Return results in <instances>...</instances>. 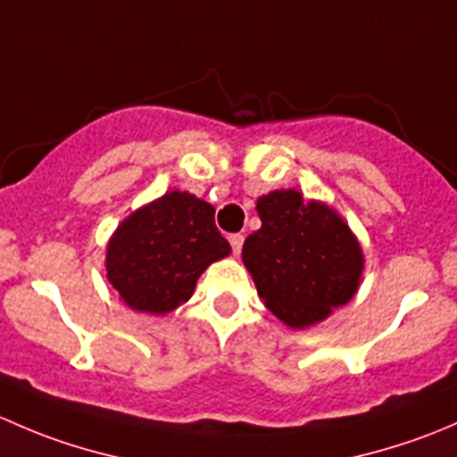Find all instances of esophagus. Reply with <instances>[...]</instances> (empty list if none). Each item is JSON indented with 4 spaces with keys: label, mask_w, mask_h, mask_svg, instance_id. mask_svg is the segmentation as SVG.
<instances>
[{
    "label": "esophagus",
    "mask_w": 457,
    "mask_h": 457,
    "mask_svg": "<svg viewBox=\"0 0 457 457\" xmlns=\"http://www.w3.org/2000/svg\"><path fill=\"white\" fill-rule=\"evenodd\" d=\"M243 241H245V238H243V234H229V245H232V252L234 254H241V247H243Z\"/></svg>",
    "instance_id": "34e87169"
}]
</instances>
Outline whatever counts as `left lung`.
Wrapping results in <instances>:
<instances>
[{
	"label": "left lung",
	"mask_w": 457,
	"mask_h": 457,
	"mask_svg": "<svg viewBox=\"0 0 457 457\" xmlns=\"http://www.w3.org/2000/svg\"><path fill=\"white\" fill-rule=\"evenodd\" d=\"M261 229L243 243V265L267 310L292 329H307L356 296L365 254L347 220L298 190L258 196Z\"/></svg>",
	"instance_id": "1"
}]
</instances>
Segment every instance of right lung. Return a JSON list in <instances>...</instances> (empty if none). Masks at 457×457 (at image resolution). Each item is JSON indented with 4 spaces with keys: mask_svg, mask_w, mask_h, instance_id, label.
I'll return each instance as SVG.
<instances>
[{
    "mask_svg": "<svg viewBox=\"0 0 457 457\" xmlns=\"http://www.w3.org/2000/svg\"><path fill=\"white\" fill-rule=\"evenodd\" d=\"M229 252L214 205L172 190L119 223L105 245V274L132 312L165 316L190 301L199 276Z\"/></svg>",
    "mask_w": 457,
    "mask_h": 457,
    "instance_id": "add662e5",
    "label": "right lung"
}]
</instances>
